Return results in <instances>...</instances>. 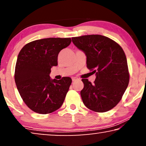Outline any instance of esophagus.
Here are the masks:
<instances>
[{
  "mask_svg": "<svg viewBox=\"0 0 146 146\" xmlns=\"http://www.w3.org/2000/svg\"><path fill=\"white\" fill-rule=\"evenodd\" d=\"M77 80H79V79L77 78H72V81L73 82H76Z\"/></svg>",
  "mask_w": 146,
  "mask_h": 146,
  "instance_id": "1",
  "label": "esophagus"
}]
</instances>
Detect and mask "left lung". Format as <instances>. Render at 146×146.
I'll use <instances>...</instances> for the list:
<instances>
[{
  "instance_id": "8db88e82",
  "label": "left lung",
  "mask_w": 146,
  "mask_h": 146,
  "mask_svg": "<svg viewBox=\"0 0 146 146\" xmlns=\"http://www.w3.org/2000/svg\"><path fill=\"white\" fill-rule=\"evenodd\" d=\"M72 42L86 56L87 68L96 73L93 84L82 79L83 103L91 110L105 112L121 100L129 80L127 59L122 48L102 35L72 38Z\"/></svg>"
}]
</instances>
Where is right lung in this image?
Wrapping results in <instances>:
<instances>
[{
	"mask_svg": "<svg viewBox=\"0 0 146 146\" xmlns=\"http://www.w3.org/2000/svg\"><path fill=\"white\" fill-rule=\"evenodd\" d=\"M70 38H48L28 43L20 51L15 80L24 102L35 112L46 114L59 109L71 85L70 77L52 80L51 68L58 65L60 52Z\"/></svg>",
	"mask_w": 146,
	"mask_h": 146,
	"instance_id": "right-lung-1",
	"label": "right lung"
}]
</instances>
